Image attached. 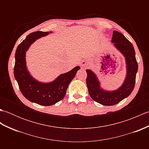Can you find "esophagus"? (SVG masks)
<instances>
[{
	"instance_id": "esophagus-1",
	"label": "esophagus",
	"mask_w": 149,
	"mask_h": 149,
	"mask_svg": "<svg viewBox=\"0 0 149 149\" xmlns=\"http://www.w3.org/2000/svg\"><path fill=\"white\" fill-rule=\"evenodd\" d=\"M88 66H89V63H88V61H82L81 63V66L82 68H87Z\"/></svg>"
}]
</instances>
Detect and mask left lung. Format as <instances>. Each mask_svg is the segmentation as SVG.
<instances>
[{
  "label": "left lung",
  "mask_w": 149,
  "mask_h": 149,
  "mask_svg": "<svg viewBox=\"0 0 149 149\" xmlns=\"http://www.w3.org/2000/svg\"><path fill=\"white\" fill-rule=\"evenodd\" d=\"M111 42L124 55L126 59L127 72L122 86L114 91H104L100 88L95 75L90 70H86V84L90 95L94 101L104 106L115 105L132 93L135 86L138 67L133 45L123 34L113 31Z\"/></svg>",
  "instance_id": "1"
}]
</instances>
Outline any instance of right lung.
<instances>
[{
	"label": "right lung",
	"mask_w": 149,
	"mask_h": 149,
	"mask_svg": "<svg viewBox=\"0 0 149 149\" xmlns=\"http://www.w3.org/2000/svg\"><path fill=\"white\" fill-rule=\"evenodd\" d=\"M48 34L49 32L42 31L33 32L19 44L15 52L13 71L22 95L31 102L45 106L53 105L64 98L68 84L80 69L77 66L66 74L60 75L54 81L48 84L39 83L31 76L26 65V52L36 39Z\"/></svg>",
	"instance_id": "obj_1"
}]
</instances>
